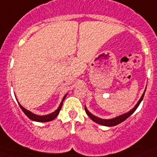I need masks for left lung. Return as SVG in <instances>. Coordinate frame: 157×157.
Instances as JSON below:
<instances>
[{
  "instance_id": "left-lung-1",
  "label": "left lung",
  "mask_w": 157,
  "mask_h": 157,
  "mask_svg": "<svg viewBox=\"0 0 157 157\" xmlns=\"http://www.w3.org/2000/svg\"><path fill=\"white\" fill-rule=\"evenodd\" d=\"M146 91V90H145ZM144 94H145V92H143V95H142V97L140 98V99L139 100V102H137V104L136 105V106L134 107L133 109H132V110H130L129 112H128L127 113H126V114H123L122 115V116H118V117H116L114 118V119H100V118H98L96 117V116H93V115L92 114V113H89V111L87 110V109L85 107V109H86V113H87L88 116L90 117V119H92V120H93L94 122H97V123H98V124H101V125H103V126H116V125L119 124L120 122H123L124 120H126V119H127L128 117H129V116H131V115L132 114V113H134V112L136 111V109H137V107L139 106V105H140V103L141 102V101L143 100V96H144Z\"/></svg>"
}]
</instances>
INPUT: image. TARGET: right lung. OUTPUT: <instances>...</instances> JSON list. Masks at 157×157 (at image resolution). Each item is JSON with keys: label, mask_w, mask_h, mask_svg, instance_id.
Wrapping results in <instances>:
<instances>
[{"label": "right lung", "mask_w": 157, "mask_h": 157, "mask_svg": "<svg viewBox=\"0 0 157 157\" xmlns=\"http://www.w3.org/2000/svg\"><path fill=\"white\" fill-rule=\"evenodd\" d=\"M67 95H65V96H64V98H62V102H61L60 105H59V107L58 108V109L56 110V111H55L54 113H51V114H48L47 115V116H38V115H35L34 114V113H32L31 112L28 111V110H27L26 109L24 108L23 106H21V105L20 103L18 102L19 105H20L21 109H22V111L25 113V114L27 116H28L29 119H31V120H34V121H37V122H49V121H52L54 119H55V118L57 117V116L59 115V112H60L61 109H62V104H63V101L64 99H65V98L66 97Z\"/></svg>", "instance_id": "1"}]
</instances>
